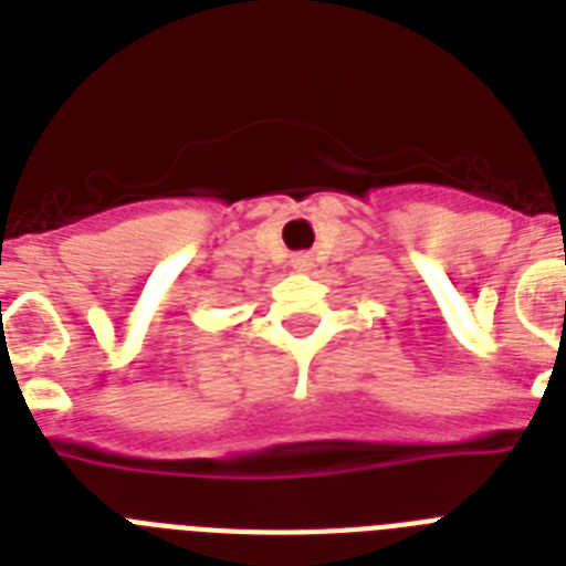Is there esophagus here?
Here are the masks:
<instances>
[{
    "label": "esophagus",
    "mask_w": 566,
    "mask_h": 566,
    "mask_svg": "<svg viewBox=\"0 0 566 566\" xmlns=\"http://www.w3.org/2000/svg\"><path fill=\"white\" fill-rule=\"evenodd\" d=\"M291 264H293V270H300V273H308L311 266H314V258H311L308 252H300V255L291 258Z\"/></svg>",
    "instance_id": "obj_1"
}]
</instances>
